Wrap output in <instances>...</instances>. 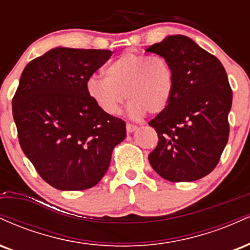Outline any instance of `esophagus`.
<instances>
[{"instance_id":"34e87169","label":"esophagus","mask_w":250,"mask_h":250,"mask_svg":"<svg viewBox=\"0 0 250 250\" xmlns=\"http://www.w3.org/2000/svg\"><path fill=\"white\" fill-rule=\"evenodd\" d=\"M125 128H127L128 133H134V131L137 129L136 125H130V123H127V125H125Z\"/></svg>"}]
</instances>
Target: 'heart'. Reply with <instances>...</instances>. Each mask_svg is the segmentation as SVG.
<instances>
[{
    "instance_id": "b5f03b06",
    "label": "heart",
    "mask_w": 250,
    "mask_h": 250,
    "mask_svg": "<svg viewBox=\"0 0 250 250\" xmlns=\"http://www.w3.org/2000/svg\"><path fill=\"white\" fill-rule=\"evenodd\" d=\"M105 76H90L87 93L103 113L117 115L125 97L131 119L159 115L174 93V71L165 57L125 51L105 68Z\"/></svg>"
}]
</instances>
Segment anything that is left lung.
Returning a JSON list of instances; mask_svg holds the SVG:
<instances>
[{"instance_id":"obj_1","label":"left lung","mask_w":250,"mask_h":250,"mask_svg":"<svg viewBox=\"0 0 250 250\" xmlns=\"http://www.w3.org/2000/svg\"><path fill=\"white\" fill-rule=\"evenodd\" d=\"M174 71V93L165 111L149 122L159 135L151 167L170 182L202 179L216 167L229 136L233 93L222 63L183 35L147 48Z\"/></svg>"}]
</instances>
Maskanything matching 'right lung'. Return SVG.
I'll list each match as a JSON object with an SVG mask.
<instances>
[{
    "instance_id": "obj_1",
    "label": "right lung",
    "mask_w": 250,
    "mask_h": 250,
    "mask_svg": "<svg viewBox=\"0 0 250 250\" xmlns=\"http://www.w3.org/2000/svg\"><path fill=\"white\" fill-rule=\"evenodd\" d=\"M110 50L56 47L25 65L13 99V117L25 156L59 190L100 182L111 153L125 139V122L103 111L87 81Z\"/></svg>"
}]
</instances>
